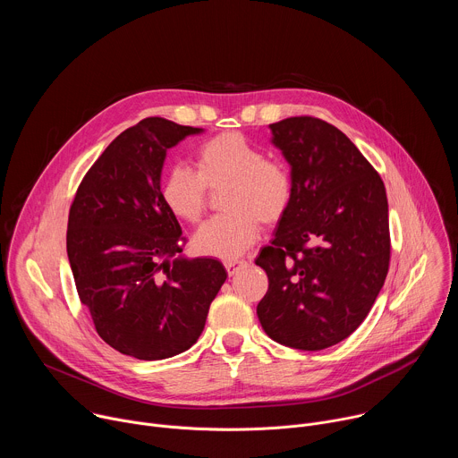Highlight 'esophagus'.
<instances>
[{
    "label": "esophagus",
    "mask_w": 458,
    "mask_h": 458,
    "mask_svg": "<svg viewBox=\"0 0 458 458\" xmlns=\"http://www.w3.org/2000/svg\"><path fill=\"white\" fill-rule=\"evenodd\" d=\"M248 265V260H226L225 263V268H226V272H228V276H235L239 270H242L244 267Z\"/></svg>",
    "instance_id": "1"
}]
</instances>
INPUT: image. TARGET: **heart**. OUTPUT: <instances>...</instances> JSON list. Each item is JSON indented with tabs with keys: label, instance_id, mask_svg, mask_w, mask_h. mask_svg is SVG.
I'll use <instances>...</instances> for the list:
<instances>
[{
	"label": "heart",
	"instance_id": "1",
	"mask_svg": "<svg viewBox=\"0 0 458 458\" xmlns=\"http://www.w3.org/2000/svg\"><path fill=\"white\" fill-rule=\"evenodd\" d=\"M195 170L174 165L161 184L165 205L182 221L199 223L208 190L228 182L221 214L193 235V250L219 259L241 257L257 239L260 223L276 225L290 208L293 182L288 166L241 132H223L198 147Z\"/></svg>",
	"mask_w": 458,
	"mask_h": 458
}]
</instances>
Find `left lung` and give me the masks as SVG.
<instances>
[{
	"instance_id": "8db88e82",
	"label": "left lung",
	"mask_w": 458,
	"mask_h": 458,
	"mask_svg": "<svg viewBox=\"0 0 458 458\" xmlns=\"http://www.w3.org/2000/svg\"><path fill=\"white\" fill-rule=\"evenodd\" d=\"M270 130L292 166L293 195L272 244L255 259L268 276L257 317L270 339L317 352L359 328L386 281V188L334 124L297 115Z\"/></svg>"
}]
</instances>
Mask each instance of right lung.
Listing matches in <instances>:
<instances>
[{
    "mask_svg": "<svg viewBox=\"0 0 458 458\" xmlns=\"http://www.w3.org/2000/svg\"><path fill=\"white\" fill-rule=\"evenodd\" d=\"M201 132L163 117L126 128L71 207L67 253L80 301L99 337L140 360L195 344L228 276L217 259L181 257L186 239L161 195L166 150Z\"/></svg>",
    "mask_w": 458,
    "mask_h": 458,
    "instance_id": "obj_1",
    "label": "right lung"
}]
</instances>
